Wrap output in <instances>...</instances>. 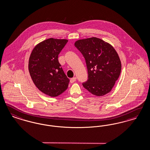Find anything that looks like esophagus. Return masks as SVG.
<instances>
[{
    "instance_id": "obj_1",
    "label": "esophagus",
    "mask_w": 150,
    "mask_h": 150,
    "mask_svg": "<svg viewBox=\"0 0 150 150\" xmlns=\"http://www.w3.org/2000/svg\"><path fill=\"white\" fill-rule=\"evenodd\" d=\"M76 77H73V78H72V79H71V83H73V82H74L76 81Z\"/></svg>"
}]
</instances>
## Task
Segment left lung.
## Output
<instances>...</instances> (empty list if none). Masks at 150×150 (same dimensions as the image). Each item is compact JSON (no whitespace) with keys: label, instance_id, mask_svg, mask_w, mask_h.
Instances as JSON below:
<instances>
[{"label":"left lung","instance_id":"obj_1","mask_svg":"<svg viewBox=\"0 0 150 150\" xmlns=\"http://www.w3.org/2000/svg\"><path fill=\"white\" fill-rule=\"evenodd\" d=\"M75 47L85 59L88 79L82 85L98 96L110 93L118 79L121 64L110 44L96 37L77 40Z\"/></svg>","mask_w":150,"mask_h":150}]
</instances>
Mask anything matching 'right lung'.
<instances>
[{
	"instance_id": "add662e5",
	"label": "right lung",
	"mask_w": 150,
	"mask_h": 150,
	"mask_svg": "<svg viewBox=\"0 0 150 150\" xmlns=\"http://www.w3.org/2000/svg\"><path fill=\"white\" fill-rule=\"evenodd\" d=\"M67 40L49 38L38 43L32 51L29 71L40 91L51 97L62 94L68 88L69 79L58 60V55Z\"/></svg>"
}]
</instances>
